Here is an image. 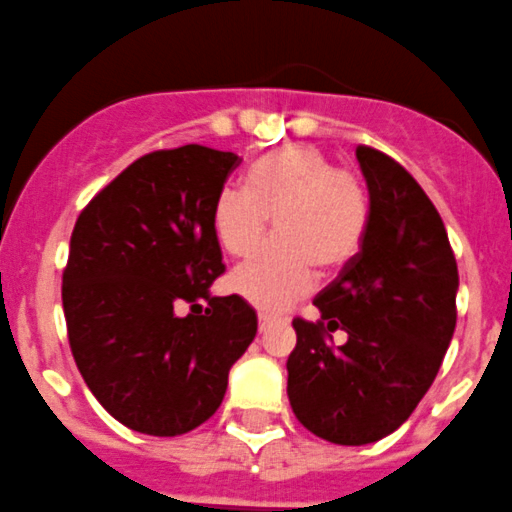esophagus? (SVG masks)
Segmentation results:
<instances>
[{"instance_id":"obj_1","label":"esophagus","mask_w":512,"mask_h":512,"mask_svg":"<svg viewBox=\"0 0 512 512\" xmlns=\"http://www.w3.org/2000/svg\"><path fill=\"white\" fill-rule=\"evenodd\" d=\"M274 321H276L274 314H266V311H261V314H259V329H261V332H266V329H269Z\"/></svg>"}]
</instances>
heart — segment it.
Masks as SVG:
<instances>
[{
    "label": "heart",
    "mask_w": 512,
    "mask_h": 512,
    "mask_svg": "<svg viewBox=\"0 0 512 512\" xmlns=\"http://www.w3.org/2000/svg\"><path fill=\"white\" fill-rule=\"evenodd\" d=\"M269 218L279 238L233 271L231 289L259 309L279 311L311 289L314 269L337 274L357 259L372 203L362 180L319 148L289 145L256 160L246 188H221L213 203V231L231 256L256 251Z\"/></svg>",
    "instance_id": "b5f03b06"
}]
</instances>
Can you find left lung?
Instances as JSON below:
<instances>
[{
    "instance_id": "1",
    "label": "left lung",
    "mask_w": 512,
    "mask_h": 512,
    "mask_svg": "<svg viewBox=\"0 0 512 512\" xmlns=\"http://www.w3.org/2000/svg\"><path fill=\"white\" fill-rule=\"evenodd\" d=\"M372 221L357 259L314 299L319 321L294 319L289 402L334 445L397 430L435 382L457 321V261L445 223L394 158L359 145ZM348 342L334 348L331 334Z\"/></svg>"
}]
</instances>
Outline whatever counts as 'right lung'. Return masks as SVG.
Returning a JSON list of instances; mask_svg holds the SVG:
<instances>
[{
	"label": "right lung",
	"mask_w": 512,
	"mask_h": 512,
	"mask_svg": "<svg viewBox=\"0 0 512 512\" xmlns=\"http://www.w3.org/2000/svg\"><path fill=\"white\" fill-rule=\"evenodd\" d=\"M238 163L206 145L155 150L107 183L72 231L62 274L72 357L97 402L143 435L203 425L259 329L241 296L208 291L226 271L213 203Z\"/></svg>",
	"instance_id": "right-lung-1"
}]
</instances>
